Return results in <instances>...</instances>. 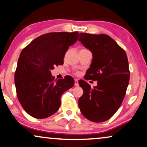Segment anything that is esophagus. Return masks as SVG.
Returning <instances> with one entry per match:
<instances>
[{"mask_svg":"<svg viewBox=\"0 0 147 147\" xmlns=\"http://www.w3.org/2000/svg\"><path fill=\"white\" fill-rule=\"evenodd\" d=\"M74 85H75V86H79V84H78V80L77 79H75V82H74Z\"/></svg>","mask_w":147,"mask_h":147,"instance_id":"obj_1","label":"esophagus"}]
</instances>
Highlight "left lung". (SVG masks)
I'll list each match as a JSON object with an SVG mask.
<instances>
[{
    "label": "left lung",
    "instance_id": "obj_1",
    "mask_svg": "<svg viewBox=\"0 0 147 147\" xmlns=\"http://www.w3.org/2000/svg\"><path fill=\"white\" fill-rule=\"evenodd\" d=\"M78 41L92 53L93 59L84 79L97 81L91 88L84 80L78 82L84 94L78 105L84 117L102 122L118 110L125 96L130 80L126 52L110 36L81 33Z\"/></svg>",
    "mask_w": 147,
    "mask_h": 147
}]
</instances>
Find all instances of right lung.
I'll use <instances>...</instances> for the list:
<instances>
[{
  "label": "right lung",
  "mask_w": 147,
  "mask_h": 147,
  "mask_svg": "<svg viewBox=\"0 0 147 147\" xmlns=\"http://www.w3.org/2000/svg\"><path fill=\"white\" fill-rule=\"evenodd\" d=\"M78 31L54 32L32 41L20 54L15 73L18 100L27 114L43 119L55 114L61 96L74 85L69 76L54 80L51 70L63 64L68 48L78 40Z\"/></svg>",
  "instance_id": "add662e5"
}]
</instances>
